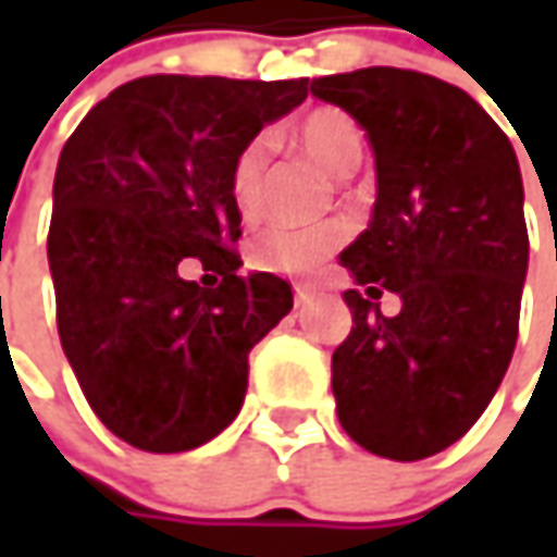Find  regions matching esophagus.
<instances>
[{
    "label": "esophagus",
    "mask_w": 557,
    "mask_h": 557,
    "mask_svg": "<svg viewBox=\"0 0 557 557\" xmlns=\"http://www.w3.org/2000/svg\"><path fill=\"white\" fill-rule=\"evenodd\" d=\"M310 290L307 288H294V304H297V307H307V304H310Z\"/></svg>",
    "instance_id": "obj_1"
}]
</instances>
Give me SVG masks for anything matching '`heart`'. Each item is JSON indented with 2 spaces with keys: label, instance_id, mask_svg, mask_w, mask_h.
Masks as SVG:
<instances>
[{
  "label": "heart",
  "instance_id": "obj_1",
  "mask_svg": "<svg viewBox=\"0 0 557 557\" xmlns=\"http://www.w3.org/2000/svg\"><path fill=\"white\" fill-rule=\"evenodd\" d=\"M310 161H315L332 176H350L362 161V129L341 108H315L288 133ZM267 176V141L253 139L238 151L228 170V195L238 213L253 216L263 198ZM347 242V228L341 223L310 225V228H267L250 245V267L285 275H315L329 263L337 247Z\"/></svg>",
  "mask_w": 557,
  "mask_h": 557
}]
</instances>
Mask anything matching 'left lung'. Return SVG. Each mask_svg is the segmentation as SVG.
<instances>
[{"label": "left lung", "instance_id": "8db88e82", "mask_svg": "<svg viewBox=\"0 0 557 557\" xmlns=\"http://www.w3.org/2000/svg\"><path fill=\"white\" fill-rule=\"evenodd\" d=\"M374 151L372 223L341 253L354 329L332 356L341 428L374 456L443 453L483 416L518 341L527 278L524 183L496 120L437 76L362 67L312 79ZM394 289L387 320L376 297Z\"/></svg>", "mask_w": 557, "mask_h": 557}]
</instances>
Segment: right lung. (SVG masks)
I'll return each mask as SVG.
<instances>
[{
  "label": "right lung",
  "mask_w": 557,
  "mask_h": 557,
  "mask_svg": "<svg viewBox=\"0 0 557 557\" xmlns=\"http://www.w3.org/2000/svg\"><path fill=\"white\" fill-rule=\"evenodd\" d=\"M310 79L141 76L61 148L49 269L58 337L101 424L145 453H185L228 428L247 356L294 307L285 278L238 275L228 170L294 111ZM198 259L216 289L182 278Z\"/></svg>",
  "instance_id": "add662e5"
}]
</instances>
